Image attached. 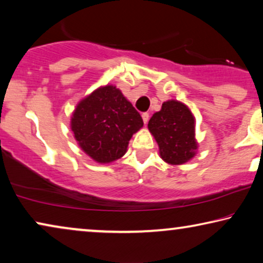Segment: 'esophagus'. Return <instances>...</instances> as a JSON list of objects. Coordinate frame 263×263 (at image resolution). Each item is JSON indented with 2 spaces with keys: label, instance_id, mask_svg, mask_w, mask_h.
I'll list each match as a JSON object with an SVG mask.
<instances>
[{
  "label": "esophagus",
  "instance_id": "obj_1",
  "mask_svg": "<svg viewBox=\"0 0 263 263\" xmlns=\"http://www.w3.org/2000/svg\"><path fill=\"white\" fill-rule=\"evenodd\" d=\"M142 118H143L144 124H147V121H149V113H143Z\"/></svg>",
  "mask_w": 263,
  "mask_h": 263
}]
</instances>
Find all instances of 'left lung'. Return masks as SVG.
Wrapping results in <instances>:
<instances>
[{
    "mask_svg": "<svg viewBox=\"0 0 263 263\" xmlns=\"http://www.w3.org/2000/svg\"><path fill=\"white\" fill-rule=\"evenodd\" d=\"M160 147L161 158L169 164H183L194 157L198 149L195 140V119L184 103L169 100L147 124Z\"/></svg>",
    "mask_w": 263,
    "mask_h": 263,
    "instance_id": "left-lung-1",
    "label": "left lung"
}]
</instances>
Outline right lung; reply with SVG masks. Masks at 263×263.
Wrapping results in <instances>:
<instances>
[{"label": "right lung", "instance_id": "obj_1", "mask_svg": "<svg viewBox=\"0 0 263 263\" xmlns=\"http://www.w3.org/2000/svg\"><path fill=\"white\" fill-rule=\"evenodd\" d=\"M143 119L114 86L94 90L79 102L71 117V130L81 149L98 163L123 157Z\"/></svg>", "mask_w": 263, "mask_h": 263}]
</instances>
